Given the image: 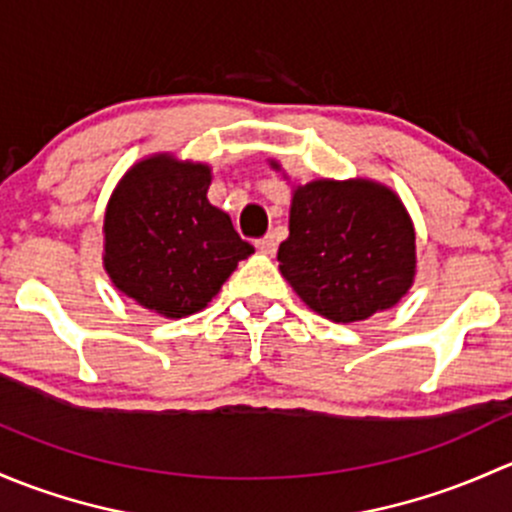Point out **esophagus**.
I'll use <instances>...</instances> for the list:
<instances>
[{
	"label": "esophagus",
	"instance_id": "1",
	"mask_svg": "<svg viewBox=\"0 0 512 512\" xmlns=\"http://www.w3.org/2000/svg\"><path fill=\"white\" fill-rule=\"evenodd\" d=\"M256 246H258V251H261V254H276L278 241H276V236H273V234H266L263 239L256 241Z\"/></svg>",
	"mask_w": 512,
	"mask_h": 512
}]
</instances>
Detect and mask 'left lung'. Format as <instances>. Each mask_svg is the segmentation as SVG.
Segmentation results:
<instances>
[{"instance_id": "1", "label": "left lung", "mask_w": 512, "mask_h": 512, "mask_svg": "<svg viewBox=\"0 0 512 512\" xmlns=\"http://www.w3.org/2000/svg\"><path fill=\"white\" fill-rule=\"evenodd\" d=\"M281 273L305 305L335 323L392 308L414 278V226L389 189L365 182H310L291 204Z\"/></svg>"}]
</instances>
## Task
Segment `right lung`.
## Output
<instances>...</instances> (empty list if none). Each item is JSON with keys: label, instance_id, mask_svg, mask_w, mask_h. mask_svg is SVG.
I'll return each instance as SVG.
<instances>
[{"label": "right lung", "instance_id": "1", "mask_svg": "<svg viewBox=\"0 0 512 512\" xmlns=\"http://www.w3.org/2000/svg\"><path fill=\"white\" fill-rule=\"evenodd\" d=\"M207 165L167 155L135 165L105 212V271L147 310L184 318L207 308L254 246L207 199Z\"/></svg>", "mask_w": 512, "mask_h": 512}]
</instances>
